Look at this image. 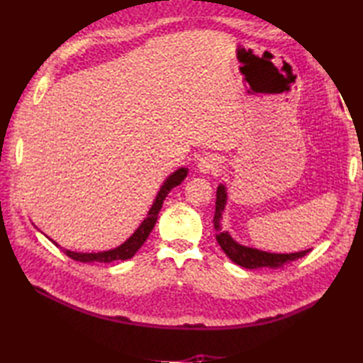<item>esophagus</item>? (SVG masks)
I'll return each mask as SVG.
<instances>
[{
    "label": "esophagus",
    "instance_id": "obj_1",
    "mask_svg": "<svg viewBox=\"0 0 363 363\" xmlns=\"http://www.w3.org/2000/svg\"><path fill=\"white\" fill-rule=\"evenodd\" d=\"M198 169L201 173H218L221 169V159L217 156H204L198 162Z\"/></svg>",
    "mask_w": 363,
    "mask_h": 363
}]
</instances>
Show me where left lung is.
<instances>
[{
	"mask_svg": "<svg viewBox=\"0 0 363 363\" xmlns=\"http://www.w3.org/2000/svg\"><path fill=\"white\" fill-rule=\"evenodd\" d=\"M226 187L218 186L217 189V201H215V215H213V226L215 230H217V242L221 246V250L225 251L226 256L234 262V264L240 265L243 268H279L284 264H289L291 260H296L304 257L307 252H311V250L306 251H299V252H290V254H276V252H267V251H260L256 248H250V246H243L240 243H237L233 237L229 235L228 230L221 229V213L225 211L226 206Z\"/></svg>",
	"mask_w": 363,
	"mask_h": 363,
	"instance_id": "left-lung-1",
	"label": "left lung"
}]
</instances>
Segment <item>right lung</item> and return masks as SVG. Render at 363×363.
<instances>
[{
    "label": "right lung",
    "instance_id": "obj_1",
    "mask_svg": "<svg viewBox=\"0 0 363 363\" xmlns=\"http://www.w3.org/2000/svg\"><path fill=\"white\" fill-rule=\"evenodd\" d=\"M187 173H189L187 168H179L168 177V179L164 182V186L160 187L156 199H154V203L148 212V217L142 221V225L138 226V229L128 238L125 243H121L120 246H117V248L109 250V251H103V252H74L70 250H64V252L68 257H72L73 260L84 262V264H90V262H104V264H109V262H113V260L130 259L138 250L142 248V245L146 242V238H148L154 225H156L157 215L162 209V204H164V199L167 198L169 191H172V189L179 186V184L186 179ZM52 243L59 246L56 242H52Z\"/></svg>",
    "mask_w": 363,
    "mask_h": 363
}]
</instances>
